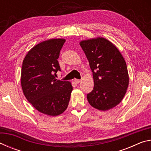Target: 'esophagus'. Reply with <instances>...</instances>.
<instances>
[{"instance_id":"34e87169","label":"esophagus","mask_w":151,"mask_h":151,"mask_svg":"<svg viewBox=\"0 0 151 151\" xmlns=\"http://www.w3.org/2000/svg\"><path fill=\"white\" fill-rule=\"evenodd\" d=\"M81 81V80H80V79H76V78H75V80H74V81H75V83H76V84H78V83H80Z\"/></svg>"}]
</instances>
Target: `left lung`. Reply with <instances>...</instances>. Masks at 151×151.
Segmentation results:
<instances>
[{"mask_svg": "<svg viewBox=\"0 0 151 151\" xmlns=\"http://www.w3.org/2000/svg\"><path fill=\"white\" fill-rule=\"evenodd\" d=\"M81 48L93 72L94 88L86 97L96 109L107 111L121 103L129 86V73L121 52L104 38L82 40Z\"/></svg>", "mask_w": 151, "mask_h": 151, "instance_id": "1", "label": "left lung"}]
</instances>
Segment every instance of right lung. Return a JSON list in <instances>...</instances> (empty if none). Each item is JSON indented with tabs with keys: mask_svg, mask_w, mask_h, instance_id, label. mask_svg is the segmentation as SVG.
<instances>
[{
	"mask_svg": "<svg viewBox=\"0 0 151 151\" xmlns=\"http://www.w3.org/2000/svg\"><path fill=\"white\" fill-rule=\"evenodd\" d=\"M65 39H53L35 46L24 57L21 70V86L27 101L43 114L57 116L68 105L73 86L58 80L60 71L57 59Z\"/></svg>",
	"mask_w": 151,
	"mask_h": 151,
	"instance_id": "obj_1",
	"label": "right lung"
}]
</instances>
